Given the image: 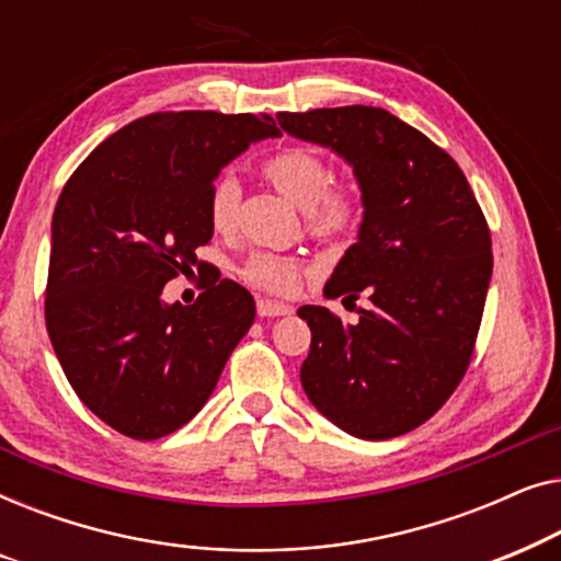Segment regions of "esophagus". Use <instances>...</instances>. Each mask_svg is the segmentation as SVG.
<instances>
[{"mask_svg": "<svg viewBox=\"0 0 561 561\" xmlns=\"http://www.w3.org/2000/svg\"><path fill=\"white\" fill-rule=\"evenodd\" d=\"M294 306L271 301V298H257V317L260 319H275V317H290Z\"/></svg>", "mask_w": 561, "mask_h": 561, "instance_id": "1", "label": "esophagus"}]
</instances>
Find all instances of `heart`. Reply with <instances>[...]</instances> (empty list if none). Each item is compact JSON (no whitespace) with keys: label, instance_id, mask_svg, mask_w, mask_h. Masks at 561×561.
I'll list each match as a JSON object with an SVG mask.
<instances>
[{"label":"heart","instance_id":"1","mask_svg":"<svg viewBox=\"0 0 561 561\" xmlns=\"http://www.w3.org/2000/svg\"><path fill=\"white\" fill-rule=\"evenodd\" d=\"M263 179L290 204L304 209L306 229L319 240H347L363 221L359 191L352 183H332V165L319 152L306 148L275 152L263 163ZM240 204L242 188L234 175H219L209 196V221L219 234L232 232ZM304 273L301 260L273 252H255L240 267V275L250 286L278 296L294 294Z\"/></svg>","mask_w":561,"mask_h":561}]
</instances>
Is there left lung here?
Instances as JSON below:
<instances>
[{"instance_id":"1","label":"left lung","mask_w":561,"mask_h":561,"mask_svg":"<svg viewBox=\"0 0 561 561\" xmlns=\"http://www.w3.org/2000/svg\"><path fill=\"white\" fill-rule=\"evenodd\" d=\"M278 125L352 165L363 194L357 242L324 296L357 301V324L301 306L311 350L301 386L319 413L357 439L409 434L455 393L493 275L490 229L459 165L378 106L280 112Z\"/></svg>"}]
</instances>
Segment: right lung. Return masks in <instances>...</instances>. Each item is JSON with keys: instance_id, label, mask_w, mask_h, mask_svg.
Listing matches in <instances>:
<instances>
[{"instance_id": "1", "label": "right lung", "mask_w": 561, "mask_h": 561, "mask_svg": "<svg viewBox=\"0 0 561 561\" xmlns=\"http://www.w3.org/2000/svg\"><path fill=\"white\" fill-rule=\"evenodd\" d=\"M278 135L267 114H148L99 145L60 191L45 327L76 396L129 439L188 424L252 327L255 301L240 283L217 275L194 306L165 304L163 286L211 240L221 168Z\"/></svg>"}]
</instances>
